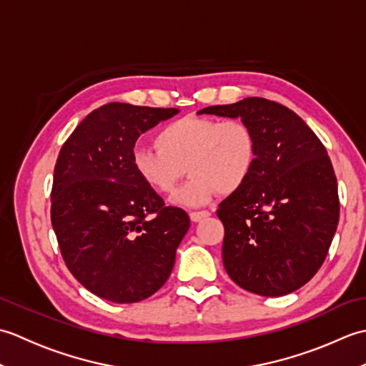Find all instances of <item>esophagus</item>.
Listing matches in <instances>:
<instances>
[{
    "label": "esophagus",
    "instance_id": "esophagus-1",
    "mask_svg": "<svg viewBox=\"0 0 366 366\" xmlns=\"http://www.w3.org/2000/svg\"><path fill=\"white\" fill-rule=\"evenodd\" d=\"M209 215H211V212H209V211H193V212H190V220L192 222H199L203 219H207Z\"/></svg>",
    "mask_w": 366,
    "mask_h": 366
}]
</instances>
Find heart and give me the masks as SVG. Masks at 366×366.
Wrapping results in <instances>:
<instances>
[{"instance_id": "obj_1", "label": "heart", "mask_w": 366, "mask_h": 366, "mask_svg": "<svg viewBox=\"0 0 366 366\" xmlns=\"http://www.w3.org/2000/svg\"><path fill=\"white\" fill-rule=\"evenodd\" d=\"M157 151L137 147L132 167L147 189L169 195L185 176L173 203L185 207L204 206L217 193L231 195L253 174L258 162V137L242 119L184 116L168 122L154 137Z\"/></svg>"}]
</instances>
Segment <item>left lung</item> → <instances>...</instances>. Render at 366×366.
<instances>
[{
    "instance_id": "1",
    "label": "left lung",
    "mask_w": 366,
    "mask_h": 366,
    "mask_svg": "<svg viewBox=\"0 0 366 366\" xmlns=\"http://www.w3.org/2000/svg\"><path fill=\"white\" fill-rule=\"evenodd\" d=\"M240 118L258 137V162L223 199V266L232 282L266 297L299 290L327 256L340 219L338 184L321 139L290 108L262 97L198 114Z\"/></svg>"
}]
</instances>
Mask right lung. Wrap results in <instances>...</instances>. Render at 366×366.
I'll return each mask as SVG.
<instances>
[{"label": "right lung", "instance_id": "1", "mask_svg": "<svg viewBox=\"0 0 366 366\" xmlns=\"http://www.w3.org/2000/svg\"><path fill=\"white\" fill-rule=\"evenodd\" d=\"M177 113L107 104L89 113L61 147L51 227L67 269L99 297L114 303L147 299L173 270L190 219L139 181L132 152L139 135Z\"/></svg>", "mask_w": 366, "mask_h": 366}]
</instances>
